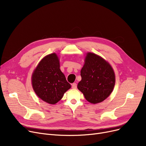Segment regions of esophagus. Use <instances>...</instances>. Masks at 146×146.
Wrapping results in <instances>:
<instances>
[{
	"mask_svg": "<svg viewBox=\"0 0 146 146\" xmlns=\"http://www.w3.org/2000/svg\"><path fill=\"white\" fill-rule=\"evenodd\" d=\"M72 88L73 89H76L77 88V84L76 83H73V84H72Z\"/></svg>",
	"mask_w": 146,
	"mask_h": 146,
	"instance_id": "34e87169",
	"label": "esophagus"
}]
</instances>
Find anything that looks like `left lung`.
Returning a JSON list of instances; mask_svg holds the SVG:
<instances>
[{
	"label": "left lung",
	"mask_w": 146,
	"mask_h": 146,
	"mask_svg": "<svg viewBox=\"0 0 146 146\" xmlns=\"http://www.w3.org/2000/svg\"><path fill=\"white\" fill-rule=\"evenodd\" d=\"M78 88L92 104L104 101L111 94L115 77L110 64L95 54L89 52L80 72Z\"/></svg>",
	"instance_id": "left-lung-1"
}]
</instances>
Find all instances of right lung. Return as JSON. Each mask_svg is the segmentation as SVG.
<instances>
[{
    "mask_svg": "<svg viewBox=\"0 0 146 146\" xmlns=\"http://www.w3.org/2000/svg\"><path fill=\"white\" fill-rule=\"evenodd\" d=\"M33 87L36 95L50 104H55L71 88L60 69L55 53L45 56L38 64L32 76Z\"/></svg>",
    "mask_w": 146,
    "mask_h": 146,
    "instance_id": "obj_1",
    "label": "right lung"
}]
</instances>
